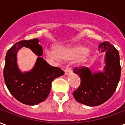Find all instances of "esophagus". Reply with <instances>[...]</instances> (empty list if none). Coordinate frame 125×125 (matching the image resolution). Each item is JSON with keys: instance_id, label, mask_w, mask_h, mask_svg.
<instances>
[{"instance_id": "obj_1", "label": "esophagus", "mask_w": 125, "mask_h": 125, "mask_svg": "<svg viewBox=\"0 0 125 125\" xmlns=\"http://www.w3.org/2000/svg\"><path fill=\"white\" fill-rule=\"evenodd\" d=\"M71 73H72V71H71V68L69 67V65L66 66V67L64 69V74L68 75H70Z\"/></svg>"}]
</instances>
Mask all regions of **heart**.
Segmentation results:
<instances>
[{
	"mask_svg": "<svg viewBox=\"0 0 125 125\" xmlns=\"http://www.w3.org/2000/svg\"><path fill=\"white\" fill-rule=\"evenodd\" d=\"M86 51L87 48L84 46L75 45L68 48L60 47L56 50L55 53L53 52H48V54L49 56L56 60H73L81 57L83 54V58H86L88 56V54L86 52Z\"/></svg>",
	"mask_w": 125,
	"mask_h": 125,
	"instance_id": "heart-1",
	"label": "heart"
}]
</instances>
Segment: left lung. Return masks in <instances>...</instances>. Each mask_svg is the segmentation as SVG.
I'll return each mask as SVG.
<instances>
[{
    "instance_id": "obj_1",
    "label": "left lung",
    "mask_w": 125,
    "mask_h": 125,
    "mask_svg": "<svg viewBox=\"0 0 125 125\" xmlns=\"http://www.w3.org/2000/svg\"><path fill=\"white\" fill-rule=\"evenodd\" d=\"M99 52H105L106 66L104 72L92 73L88 67L73 69L81 80L80 85L73 93L77 102L88 106H97L107 101L113 95L121 73L118 51L109 41L99 44Z\"/></svg>"
}]
</instances>
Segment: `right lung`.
<instances>
[{"label":"right lung","mask_w":125,"mask_h":125,"mask_svg":"<svg viewBox=\"0 0 125 125\" xmlns=\"http://www.w3.org/2000/svg\"><path fill=\"white\" fill-rule=\"evenodd\" d=\"M23 46L29 47L38 58L35 67L31 72L22 74L17 65V52ZM43 48L38 39L23 40L15 43L7 51L4 67V80L9 91L20 102L34 105L45 100L50 94L52 82L64 73L61 69L52 67L41 56Z\"/></svg>","instance_id":"obj_1"}]
</instances>
